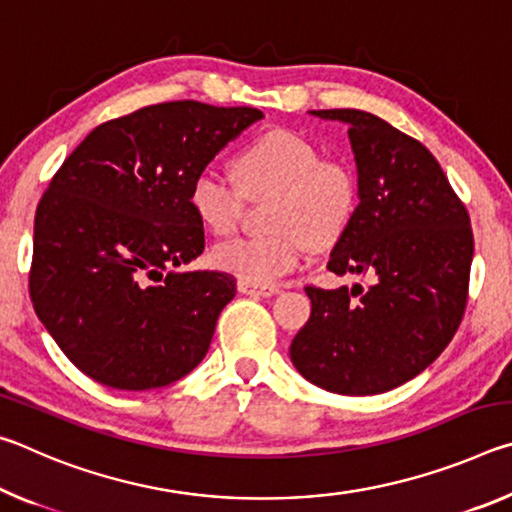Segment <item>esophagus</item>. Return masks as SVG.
Returning <instances> with one entry per match:
<instances>
[{
	"instance_id": "esophagus-1",
	"label": "esophagus",
	"mask_w": 512,
	"mask_h": 512,
	"mask_svg": "<svg viewBox=\"0 0 512 512\" xmlns=\"http://www.w3.org/2000/svg\"><path fill=\"white\" fill-rule=\"evenodd\" d=\"M237 289L241 293H246V296H277V293H280L277 287H262V284H250L246 280H239Z\"/></svg>"
}]
</instances>
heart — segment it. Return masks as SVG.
<instances>
[{
    "instance_id": "b5f03b06",
    "label": "heart",
    "mask_w": 512,
    "mask_h": 512,
    "mask_svg": "<svg viewBox=\"0 0 512 512\" xmlns=\"http://www.w3.org/2000/svg\"><path fill=\"white\" fill-rule=\"evenodd\" d=\"M237 183L205 169L189 187V205L207 230L228 235L237 228L244 201L273 194L264 237H235L212 248V264L239 280L268 287L305 264L311 246L343 235L357 203V183L343 162L318 158L307 137L268 131L235 158Z\"/></svg>"
}]
</instances>
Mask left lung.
Segmentation results:
<instances>
[{"label": "left lung", "mask_w": 512, "mask_h": 512, "mask_svg": "<svg viewBox=\"0 0 512 512\" xmlns=\"http://www.w3.org/2000/svg\"><path fill=\"white\" fill-rule=\"evenodd\" d=\"M343 121L359 205L327 268L370 287H307L311 316L291 361L339 395L393 391L431 366L461 325L474 237L470 216L427 146L363 110H309Z\"/></svg>", "instance_id": "1"}]
</instances>
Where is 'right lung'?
Returning a JSON list of instances; mask_svg holds the SVG:
<instances>
[{"label": "right lung", "mask_w": 512, "mask_h": 512, "mask_svg": "<svg viewBox=\"0 0 512 512\" xmlns=\"http://www.w3.org/2000/svg\"><path fill=\"white\" fill-rule=\"evenodd\" d=\"M262 110L169 101L94 128L33 225L29 293L65 357L119 391L169 386L210 348L235 277L178 271L203 253L189 187Z\"/></svg>", "instance_id": "1"}]
</instances>
